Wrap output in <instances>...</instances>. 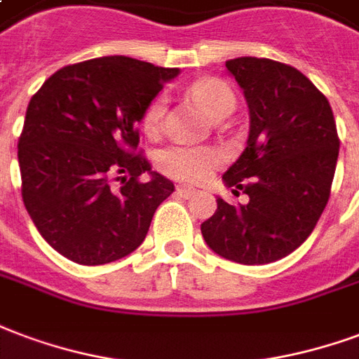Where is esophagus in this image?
Wrapping results in <instances>:
<instances>
[{
    "instance_id": "34e87169",
    "label": "esophagus",
    "mask_w": 359,
    "mask_h": 359,
    "mask_svg": "<svg viewBox=\"0 0 359 359\" xmlns=\"http://www.w3.org/2000/svg\"><path fill=\"white\" fill-rule=\"evenodd\" d=\"M177 194H179L180 198H192V196H196V190L190 187H179L177 188Z\"/></svg>"
}]
</instances>
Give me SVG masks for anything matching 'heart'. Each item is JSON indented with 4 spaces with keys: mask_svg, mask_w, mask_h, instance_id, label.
Segmentation results:
<instances>
[{
    "mask_svg": "<svg viewBox=\"0 0 359 359\" xmlns=\"http://www.w3.org/2000/svg\"><path fill=\"white\" fill-rule=\"evenodd\" d=\"M190 95L196 100V104L213 119L228 116L236 104L232 89L217 78H203L196 81L190 87ZM161 116H163V98H156L144 114L146 131H158ZM222 161H224V154L211 146L177 144L169 146L159 154L158 165L161 172H165L171 179L182 182H203Z\"/></svg>",
    "mask_w": 359,
    "mask_h": 359,
    "instance_id": "1",
    "label": "heart"
}]
</instances>
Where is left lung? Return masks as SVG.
Listing matches in <instances>:
<instances>
[{
	"label": "left lung",
	"instance_id": "left-lung-1",
	"mask_svg": "<svg viewBox=\"0 0 359 359\" xmlns=\"http://www.w3.org/2000/svg\"><path fill=\"white\" fill-rule=\"evenodd\" d=\"M226 68L245 95L249 137L222 180L249 201L217 198L201 233L228 261L268 264L293 253L318 224L341 142L329 100L297 68L257 57L232 58Z\"/></svg>",
	"mask_w": 359,
	"mask_h": 359
}]
</instances>
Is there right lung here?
I'll use <instances>...</instances> for the list:
<instances>
[{
  "mask_svg": "<svg viewBox=\"0 0 359 359\" xmlns=\"http://www.w3.org/2000/svg\"><path fill=\"white\" fill-rule=\"evenodd\" d=\"M177 76L179 68L116 55L60 68L32 97L18 139L22 201L62 257L98 266L144 241L175 187L137 154V127Z\"/></svg>",
  "mask_w": 359,
  "mask_h": 359,
  "instance_id": "1",
  "label": "right lung"
}]
</instances>
